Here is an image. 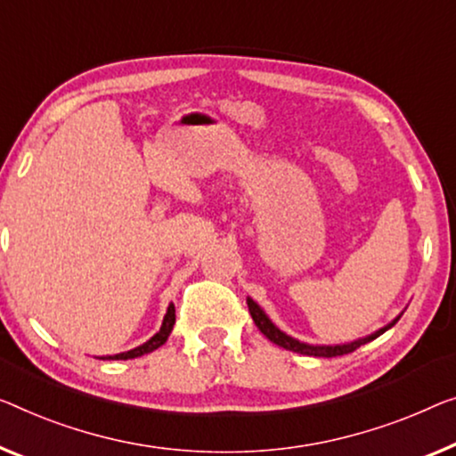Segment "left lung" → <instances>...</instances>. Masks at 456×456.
Masks as SVG:
<instances>
[{
  "mask_svg": "<svg viewBox=\"0 0 456 456\" xmlns=\"http://www.w3.org/2000/svg\"><path fill=\"white\" fill-rule=\"evenodd\" d=\"M248 307H249V314L251 319H254V323L257 325V330L262 331L264 336H266L272 344L281 346L284 350H290V352H297V354H305V356H319V358H334V356H344V354H350V352H354L360 346L366 344V342H372V339L379 338L380 334H385L387 330H391L393 325L399 322V317L403 314H399L395 319H393L391 323H387L385 328L377 330L375 334L366 336V338H358L354 342H348V344H334V346H325V344H307V342H301V339H297L293 336L284 334L282 330H278L274 323H272V319L264 314V309L257 305L254 298L248 297Z\"/></svg>",
  "mask_w": 456,
  "mask_h": 456,
  "instance_id": "left-lung-1",
  "label": "left lung"
}]
</instances>
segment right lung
<instances>
[{"label":"right lung","mask_w":456,"mask_h":456,"mask_svg":"<svg viewBox=\"0 0 456 456\" xmlns=\"http://www.w3.org/2000/svg\"><path fill=\"white\" fill-rule=\"evenodd\" d=\"M174 323H175V307H174V303H169L166 315H163V323H161L158 334H155L153 338H149L145 344L137 346V348H133L128 352H120V354H112V356H100V360H128V358H137V356H142V354H149V352L158 350L159 346L166 344V339L169 338V334H172V330H174Z\"/></svg>","instance_id":"right-lung-1"}]
</instances>
